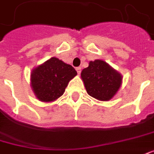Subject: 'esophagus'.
Segmentation results:
<instances>
[{"instance_id":"34e87169","label":"esophagus","mask_w":154,"mask_h":154,"mask_svg":"<svg viewBox=\"0 0 154 154\" xmlns=\"http://www.w3.org/2000/svg\"><path fill=\"white\" fill-rule=\"evenodd\" d=\"M76 70H77V74H80V73H81V67H77Z\"/></svg>"}]
</instances>
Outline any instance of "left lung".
I'll return each mask as SVG.
<instances>
[{"label":"left lung","mask_w":154,"mask_h":154,"mask_svg":"<svg viewBox=\"0 0 154 154\" xmlns=\"http://www.w3.org/2000/svg\"><path fill=\"white\" fill-rule=\"evenodd\" d=\"M81 77L88 95L100 101L110 100L122 84L121 73L102 60H91Z\"/></svg>","instance_id":"8db88e82"}]
</instances>
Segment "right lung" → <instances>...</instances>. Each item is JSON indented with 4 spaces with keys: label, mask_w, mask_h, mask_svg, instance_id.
<instances>
[{
    "label": "right lung",
    "mask_w": 154,
    "mask_h": 154,
    "mask_svg": "<svg viewBox=\"0 0 154 154\" xmlns=\"http://www.w3.org/2000/svg\"><path fill=\"white\" fill-rule=\"evenodd\" d=\"M77 75L71 65L51 57L32 70L30 85L39 101L50 103L63 95L69 82Z\"/></svg>",
    "instance_id": "add662e5"
}]
</instances>
